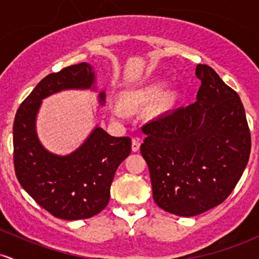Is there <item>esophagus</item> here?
Segmentation results:
<instances>
[{"mask_svg":"<svg viewBox=\"0 0 259 259\" xmlns=\"http://www.w3.org/2000/svg\"><path fill=\"white\" fill-rule=\"evenodd\" d=\"M140 145H141V142H140V139L139 138H134L132 140V150L133 152H138L140 150Z\"/></svg>","mask_w":259,"mask_h":259,"instance_id":"obj_1","label":"esophagus"}]
</instances>
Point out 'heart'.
<instances>
[{
    "instance_id": "1",
    "label": "heart",
    "mask_w": 259,
    "mask_h": 259,
    "mask_svg": "<svg viewBox=\"0 0 259 259\" xmlns=\"http://www.w3.org/2000/svg\"><path fill=\"white\" fill-rule=\"evenodd\" d=\"M167 84L164 81H156L153 84L146 86V88H142L140 90L132 91L127 94L126 96V102L129 105H144V103H150L152 101L157 100L158 97L162 96V94L164 92V89ZM168 105V99L162 100L160 102V107L164 108ZM111 111L112 114L117 118H124L126 114L125 108L124 106L119 102H113L111 105Z\"/></svg>"
}]
</instances>
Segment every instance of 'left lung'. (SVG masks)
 <instances>
[{
	"instance_id": "1",
	"label": "left lung",
	"mask_w": 259,
	"mask_h": 259,
	"mask_svg": "<svg viewBox=\"0 0 259 259\" xmlns=\"http://www.w3.org/2000/svg\"><path fill=\"white\" fill-rule=\"evenodd\" d=\"M196 102L144 125L140 150L150 169L153 200L171 214L194 217L231 194L251 152L239 95L206 64Z\"/></svg>"
}]
</instances>
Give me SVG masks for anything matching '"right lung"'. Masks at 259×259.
Listing matches in <instances>:
<instances>
[{
  "mask_svg": "<svg viewBox=\"0 0 259 259\" xmlns=\"http://www.w3.org/2000/svg\"><path fill=\"white\" fill-rule=\"evenodd\" d=\"M89 63L49 74L18 108L13 124L14 169L23 189L56 218L78 221L99 214L108 204L115 170L132 152L130 138H114L96 126L72 153L61 156L44 147L36 133L42 100L64 90H96ZM105 105V91L99 92Z\"/></svg>",
  "mask_w": 259,
  "mask_h": 259,
  "instance_id": "right-lung-1",
  "label": "right lung"
}]
</instances>
